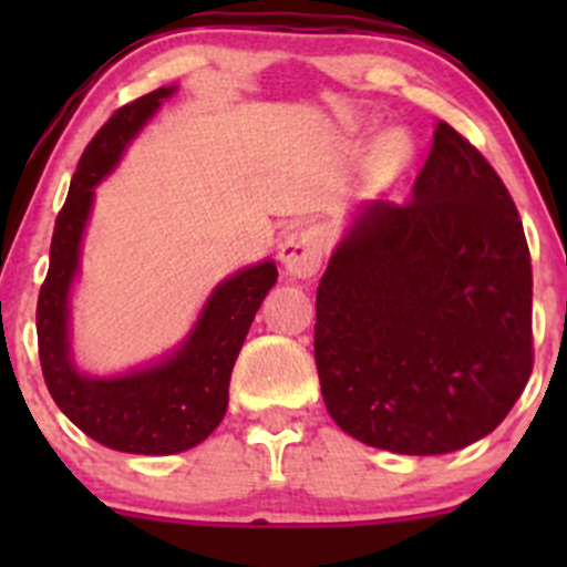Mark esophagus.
I'll return each mask as SVG.
<instances>
[{
	"mask_svg": "<svg viewBox=\"0 0 567 567\" xmlns=\"http://www.w3.org/2000/svg\"><path fill=\"white\" fill-rule=\"evenodd\" d=\"M326 251V233L323 227L316 225H301L293 233H288L279 247V257H282V266L288 268L293 277H312L320 268Z\"/></svg>",
	"mask_w": 567,
	"mask_h": 567,
	"instance_id": "obj_1",
	"label": "esophagus"
}]
</instances>
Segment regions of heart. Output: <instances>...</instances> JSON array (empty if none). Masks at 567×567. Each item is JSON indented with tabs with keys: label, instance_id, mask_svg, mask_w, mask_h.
I'll return each instance as SVG.
<instances>
[{
	"label": "heart",
	"instance_id": "obj_1",
	"mask_svg": "<svg viewBox=\"0 0 567 567\" xmlns=\"http://www.w3.org/2000/svg\"><path fill=\"white\" fill-rule=\"evenodd\" d=\"M392 153L394 156H400V145H392Z\"/></svg>",
	"mask_w": 567,
	"mask_h": 567
}]
</instances>
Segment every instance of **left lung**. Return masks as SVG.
<instances>
[{"instance_id":"1","label":"left lung","mask_w":567,"mask_h":567,"mask_svg":"<svg viewBox=\"0 0 567 567\" xmlns=\"http://www.w3.org/2000/svg\"><path fill=\"white\" fill-rule=\"evenodd\" d=\"M532 362V260L516 203L439 120L411 199L370 203L320 277L323 403L370 447L442 455L505 420Z\"/></svg>"}]
</instances>
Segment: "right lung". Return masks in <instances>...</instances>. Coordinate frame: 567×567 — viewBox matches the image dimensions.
Returning a JSON list of instances; mask_svg holds the SVG:
<instances>
[{
    "label": "right lung",
    "mask_w": 567,
    "mask_h": 567,
    "mask_svg": "<svg viewBox=\"0 0 567 567\" xmlns=\"http://www.w3.org/2000/svg\"><path fill=\"white\" fill-rule=\"evenodd\" d=\"M173 90H153L120 106L79 158L65 205L51 236L49 274L38 296V353L45 386L62 414L90 439L120 453L173 455L205 442L227 411L230 373L257 307L277 282V266L260 262L214 290L192 337L167 362L120 379L79 375L68 357V290L79 268V241L93 186L123 153L125 142Z\"/></svg>",
    "instance_id": "add662e5"
}]
</instances>
